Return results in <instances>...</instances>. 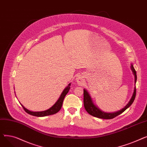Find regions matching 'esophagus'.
I'll list each match as a JSON object with an SVG mask.
<instances>
[{
	"instance_id": "esophagus-1",
	"label": "esophagus",
	"mask_w": 147,
	"mask_h": 147,
	"mask_svg": "<svg viewBox=\"0 0 147 147\" xmlns=\"http://www.w3.org/2000/svg\"><path fill=\"white\" fill-rule=\"evenodd\" d=\"M76 81L77 83H78V84H82L83 83H84V79L83 78V76L82 74H79L77 76L76 78Z\"/></svg>"
}]
</instances>
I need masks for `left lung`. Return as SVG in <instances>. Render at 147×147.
I'll return each mask as SVG.
<instances>
[{"mask_svg": "<svg viewBox=\"0 0 147 147\" xmlns=\"http://www.w3.org/2000/svg\"><path fill=\"white\" fill-rule=\"evenodd\" d=\"M131 69H132V71H133V73L135 76V82L136 84V82L137 80L136 72L132 64L131 65ZM135 96H136V86L135 87L133 95L132 98H131L130 101L122 110L115 113H107L100 110L97 107H96L93 103V102H92L91 97L89 95L88 92H87V90L85 89L83 90V103H84V109H85L86 111L91 115H93V116L95 117L103 119H111L117 116V115L121 114L122 113L124 112L127 108H129L131 105L132 104V103L134 102L135 100Z\"/></svg>", "mask_w": 147, "mask_h": 147, "instance_id": "1", "label": "left lung"}]
</instances>
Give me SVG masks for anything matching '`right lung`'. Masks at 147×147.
Listing matches in <instances>:
<instances>
[{"label":"right lung","instance_id":"1","mask_svg":"<svg viewBox=\"0 0 147 147\" xmlns=\"http://www.w3.org/2000/svg\"><path fill=\"white\" fill-rule=\"evenodd\" d=\"M70 85H71V83H69L68 85L65 88L64 91L62 92V94H61L59 98L58 99V101L56 102V103L54 104L51 108H50L49 109H48L47 110L43 111H39V112H33V111H29L28 110L26 109V108L22 105H21L26 113H27L28 114H29L30 115H34V116L44 117V116H46V115H49L56 114L61 109L62 105H63L64 99L65 95L67 94L69 89H70Z\"/></svg>","mask_w":147,"mask_h":147}]
</instances>
